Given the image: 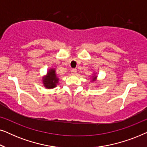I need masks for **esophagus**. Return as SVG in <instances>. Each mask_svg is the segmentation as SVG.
Segmentation results:
<instances>
[{"mask_svg":"<svg viewBox=\"0 0 147 147\" xmlns=\"http://www.w3.org/2000/svg\"><path fill=\"white\" fill-rule=\"evenodd\" d=\"M76 73H77V69H72L71 71V74L72 75H76Z\"/></svg>","mask_w":147,"mask_h":147,"instance_id":"esophagus-1","label":"esophagus"}]
</instances>
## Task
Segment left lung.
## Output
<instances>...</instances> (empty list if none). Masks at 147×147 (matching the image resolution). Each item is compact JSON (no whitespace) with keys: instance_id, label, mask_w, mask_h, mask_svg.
<instances>
[{"instance_id":"8db88e82","label":"left lung","mask_w":147,"mask_h":147,"mask_svg":"<svg viewBox=\"0 0 147 147\" xmlns=\"http://www.w3.org/2000/svg\"><path fill=\"white\" fill-rule=\"evenodd\" d=\"M96 80H97V76H96V74H94V76H92V82H94V81H96Z\"/></svg>"}]
</instances>
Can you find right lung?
<instances>
[{"mask_svg":"<svg viewBox=\"0 0 147 147\" xmlns=\"http://www.w3.org/2000/svg\"><path fill=\"white\" fill-rule=\"evenodd\" d=\"M59 78L57 77V74H56L55 69L51 68L49 69L46 76L43 77L42 82L44 87L47 89H53L57 86V84L59 83Z\"/></svg>","mask_w":147,"mask_h":147,"instance_id":"right-lung-1","label":"right lung"}]
</instances>
